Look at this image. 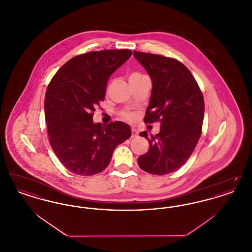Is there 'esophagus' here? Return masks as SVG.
<instances>
[{
	"label": "esophagus",
	"mask_w": 252,
	"mask_h": 252,
	"mask_svg": "<svg viewBox=\"0 0 252 252\" xmlns=\"http://www.w3.org/2000/svg\"><path fill=\"white\" fill-rule=\"evenodd\" d=\"M137 135H138V131H137L135 128H132L131 138H135V137H137Z\"/></svg>",
	"instance_id": "34e87169"
}]
</instances>
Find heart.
<instances>
[{
    "label": "heart",
    "mask_w": 252,
    "mask_h": 252,
    "mask_svg": "<svg viewBox=\"0 0 252 252\" xmlns=\"http://www.w3.org/2000/svg\"><path fill=\"white\" fill-rule=\"evenodd\" d=\"M138 74H140V73L135 72V73H133L131 75H138ZM123 117H124L125 119H127V120L131 119V115H130V114H128V113H124V114H123Z\"/></svg>",
    "instance_id": "1"
}]
</instances>
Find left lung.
<instances>
[{"instance_id":"obj_1","label":"left lung","mask_w":252,"mask_h":252,"mask_svg":"<svg viewBox=\"0 0 252 252\" xmlns=\"http://www.w3.org/2000/svg\"><path fill=\"white\" fill-rule=\"evenodd\" d=\"M152 81L144 122H160V130L148 137V151L139 157L145 172L166 175L180 169L199 141L204 117L202 93L191 72L181 62L166 57L133 52Z\"/></svg>"}]
</instances>
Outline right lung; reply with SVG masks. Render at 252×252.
I'll return each mask as SVG.
<instances>
[{
    "instance_id": "obj_1",
    "label": "right lung",
    "mask_w": 252,
    "mask_h": 252,
    "mask_svg": "<svg viewBox=\"0 0 252 252\" xmlns=\"http://www.w3.org/2000/svg\"><path fill=\"white\" fill-rule=\"evenodd\" d=\"M132 55L131 50H103L72 58L49 84L44 110L50 144L70 172L93 176L108 167L117 145L131 136L120 121L102 126L93 112L105 99L109 76Z\"/></svg>"
}]
</instances>
